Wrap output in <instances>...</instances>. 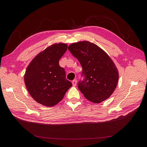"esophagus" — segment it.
<instances>
[{"label": "esophagus", "instance_id": "esophagus-1", "mask_svg": "<svg viewBox=\"0 0 147 147\" xmlns=\"http://www.w3.org/2000/svg\"><path fill=\"white\" fill-rule=\"evenodd\" d=\"M77 80H74L72 81V84H73V86H76V85H77Z\"/></svg>", "mask_w": 147, "mask_h": 147}]
</instances>
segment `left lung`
<instances>
[{
    "mask_svg": "<svg viewBox=\"0 0 147 147\" xmlns=\"http://www.w3.org/2000/svg\"><path fill=\"white\" fill-rule=\"evenodd\" d=\"M79 61L84 80L78 84L79 90L94 103L104 101L112 94L118 81V71L109 56L96 44L88 41L74 43L68 47Z\"/></svg>",
    "mask_w": 147,
    "mask_h": 147,
    "instance_id": "left-lung-1",
    "label": "left lung"
}]
</instances>
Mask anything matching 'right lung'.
<instances>
[{
	"label": "right lung",
	"instance_id": "1",
	"mask_svg": "<svg viewBox=\"0 0 147 147\" xmlns=\"http://www.w3.org/2000/svg\"><path fill=\"white\" fill-rule=\"evenodd\" d=\"M67 49L65 43H55L35 56L28 66L24 83L32 98L38 104L53 107L63 99L72 84L65 78L59 61Z\"/></svg>",
	"mask_w": 147,
	"mask_h": 147
}]
</instances>
